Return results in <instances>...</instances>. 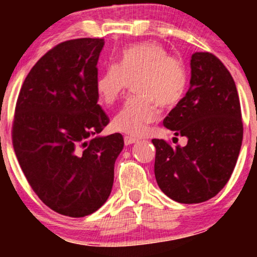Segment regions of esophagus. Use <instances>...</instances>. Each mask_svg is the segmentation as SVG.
<instances>
[{
    "instance_id": "1",
    "label": "esophagus",
    "mask_w": 257,
    "mask_h": 257,
    "mask_svg": "<svg viewBox=\"0 0 257 257\" xmlns=\"http://www.w3.org/2000/svg\"><path fill=\"white\" fill-rule=\"evenodd\" d=\"M138 141L137 138L133 137H124V144L125 145H132V144H135Z\"/></svg>"
}]
</instances>
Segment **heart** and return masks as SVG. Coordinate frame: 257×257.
Instances as JSON below:
<instances>
[{
	"label": "heart",
	"instance_id": "heart-1",
	"mask_svg": "<svg viewBox=\"0 0 257 257\" xmlns=\"http://www.w3.org/2000/svg\"><path fill=\"white\" fill-rule=\"evenodd\" d=\"M135 98L125 102L113 118V128L140 137L158 117V105L173 108L187 87V72L179 59L170 57L162 44L141 42L123 51L118 65L112 64L96 79V93L105 105L116 102L129 83Z\"/></svg>",
	"mask_w": 257,
	"mask_h": 257
}]
</instances>
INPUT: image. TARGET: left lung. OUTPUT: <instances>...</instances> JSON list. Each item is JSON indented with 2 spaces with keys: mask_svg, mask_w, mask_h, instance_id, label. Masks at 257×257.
Listing matches in <instances>:
<instances>
[{
  "mask_svg": "<svg viewBox=\"0 0 257 257\" xmlns=\"http://www.w3.org/2000/svg\"><path fill=\"white\" fill-rule=\"evenodd\" d=\"M166 128L187 138L172 147L153 139L155 176L163 193L185 204L213 198L231 178L243 140L240 102L231 73L215 55L191 57L190 88L164 118Z\"/></svg>",
  "mask_w": 257,
  "mask_h": 257,
  "instance_id": "left-lung-1",
  "label": "left lung"
}]
</instances>
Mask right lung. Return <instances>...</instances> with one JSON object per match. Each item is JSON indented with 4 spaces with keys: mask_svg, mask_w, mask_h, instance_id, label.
I'll return each instance as SVG.
<instances>
[{
    "mask_svg": "<svg viewBox=\"0 0 257 257\" xmlns=\"http://www.w3.org/2000/svg\"><path fill=\"white\" fill-rule=\"evenodd\" d=\"M102 38L58 44L35 64L16 106L13 146L29 184L47 206L71 217L96 211L110 196L124 141L100 137L110 119L98 104Z\"/></svg>",
    "mask_w": 257,
    "mask_h": 257,
    "instance_id": "add662e5",
    "label": "right lung"
}]
</instances>
